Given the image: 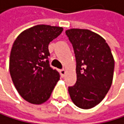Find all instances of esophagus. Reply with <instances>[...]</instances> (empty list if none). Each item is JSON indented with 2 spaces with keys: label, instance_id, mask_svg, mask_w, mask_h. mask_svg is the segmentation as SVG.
<instances>
[{
  "label": "esophagus",
  "instance_id": "obj_1",
  "mask_svg": "<svg viewBox=\"0 0 124 124\" xmlns=\"http://www.w3.org/2000/svg\"><path fill=\"white\" fill-rule=\"evenodd\" d=\"M60 73H61V77H64V75H65V73H66V71H65V70H60Z\"/></svg>",
  "mask_w": 124,
  "mask_h": 124
}]
</instances>
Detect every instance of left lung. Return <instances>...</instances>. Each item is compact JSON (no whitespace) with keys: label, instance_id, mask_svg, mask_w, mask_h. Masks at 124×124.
Instances as JSON below:
<instances>
[{"label":"left lung","instance_id":"1","mask_svg":"<svg viewBox=\"0 0 124 124\" xmlns=\"http://www.w3.org/2000/svg\"><path fill=\"white\" fill-rule=\"evenodd\" d=\"M66 35L77 61V82L68 88L69 94L77 107L89 109L104 99L111 86L114 69L112 53L106 41L89 29H70Z\"/></svg>","mask_w":124,"mask_h":124}]
</instances>
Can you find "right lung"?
I'll use <instances>...</instances> for the list:
<instances>
[{"label":"right lung","mask_w":124,"mask_h":124,"mask_svg":"<svg viewBox=\"0 0 124 124\" xmlns=\"http://www.w3.org/2000/svg\"><path fill=\"white\" fill-rule=\"evenodd\" d=\"M63 28L37 25L19 34L11 49L10 73L19 94L28 102L41 105L48 100L60 79L48 61L49 43L59 36Z\"/></svg>","instance_id":"add662e5"}]
</instances>
